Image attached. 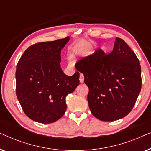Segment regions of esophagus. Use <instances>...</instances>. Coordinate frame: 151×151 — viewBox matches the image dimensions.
I'll use <instances>...</instances> for the list:
<instances>
[{"label":"esophagus","instance_id":"esophagus-1","mask_svg":"<svg viewBox=\"0 0 151 151\" xmlns=\"http://www.w3.org/2000/svg\"><path fill=\"white\" fill-rule=\"evenodd\" d=\"M84 75L82 73H80V83H83L84 82Z\"/></svg>","mask_w":151,"mask_h":151}]
</instances>
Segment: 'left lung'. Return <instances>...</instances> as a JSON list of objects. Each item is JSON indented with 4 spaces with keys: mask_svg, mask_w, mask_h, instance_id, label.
<instances>
[{
    "mask_svg": "<svg viewBox=\"0 0 151 151\" xmlns=\"http://www.w3.org/2000/svg\"><path fill=\"white\" fill-rule=\"evenodd\" d=\"M76 64L84 74L88 106L96 118L112 122L131 112L141 91V66L122 39L116 38L109 54L98 49Z\"/></svg>",
    "mask_w": 151,
    "mask_h": 151,
    "instance_id": "left-lung-1",
    "label": "left lung"
}]
</instances>
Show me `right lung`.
Returning a JSON list of instances; mask_svg holds the SVG:
<instances>
[{"label": "right lung", "mask_w": 151, "mask_h": 151, "mask_svg": "<svg viewBox=\"0 0 151 151\" xmlns=\"http://www.w3.org/2000/svg\"><path fill=\"white\" fill-rule=\"evenodd\" d=\"M69 37L32 45L16 66V96L27 116L37 122L49 124L61 118L65 98L80 83L79 72L69 76L60 65L62 49Z\"/></svg>", "instance_id": "1"}]
</instances>
